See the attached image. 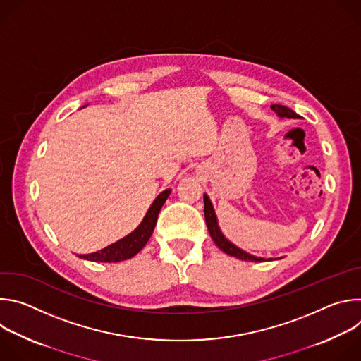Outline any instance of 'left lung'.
I'll return each instance as SVG.
<instances>
[{"label":"left lung","instance_id":"1","mask_svg":"<svg viewBox=\"0 0 361 361\" xmlns=\"http://www.w3.org/2000/svg\"><path fill=\"white\" fill-rule=\"evenodd\" d=\"M271 110L280 117V118H301L298 114H295L291 109L286 107V106H280V104H273ZM204 217H205V224H207L209 233L213 238V241L216 243V245L226 254L235 257V259L244 260V262H264L266 259L263 257H257L252 255L244 250H241L240 247H237L235 244H233L221 231L220 226H219V220L213 207V202L209 198L207 194H204ZM271 260V259H267Z\"/></svg>","mask_w":361,"mask_h":361}]
</instances>
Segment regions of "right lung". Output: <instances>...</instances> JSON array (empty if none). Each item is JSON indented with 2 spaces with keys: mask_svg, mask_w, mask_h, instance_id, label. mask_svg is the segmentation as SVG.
Listing matches in <instances>:
<instances>
[{
  "mask_svg": "<svg viewBox=\"0 0 361 361\" xmlns=\"http://www.w3.org/2000/svg\"><path fill=\"white\" fill-rule=\"evenodd\" d=\"M170 192L171 190L167 188L156 197V200H154L152 204L149 205L148 212L145 213L142 221L128 235L123 237L121 240L104 247L99 251H95L91 254H80L78 255L80 259L95 262V263H118V262L131 259V257H134L138 251L142 250V247L149 240L154 231V227H156L159 213L164 205L166 200L169 198Z\"/></svg>",
  "mask_w": 361,
  "mask_h": 361,
  "instance_id": "right-lung-1",
  "label": "right lung"
}]
</instances>
